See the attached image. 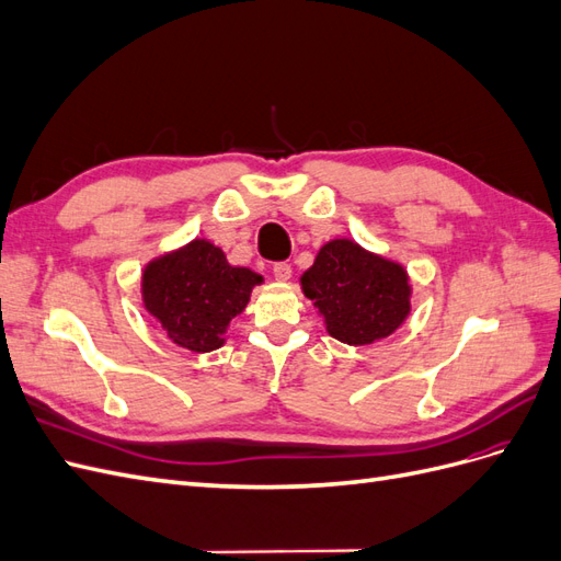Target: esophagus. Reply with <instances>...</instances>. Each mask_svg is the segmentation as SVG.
Masks as SVG:
<instances>
[{
	"label": "esophagus",
	"mask_w": 561,
	"mask_h": 561,
	"mask_svg": "<svg viewBox=\"0 0 561 561\" xmlns=\"http://www.w3.org/2000/svg\"><path fill=\"white\" fill-rule=\"evenodd\" d=\"M274 276H276V280L287 283V280L293 278V266L287 264V262H278V264H274Z\"/></svg>",
	"instance_id": "34e87169"
}]
</instances>
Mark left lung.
I'll return each instance as SVG.
<instances>
[{
    "mask_svg": "<svg viewBox=\"0 0 561 561\" xmlns=\"http://www.w3.org/2000/svg\"><path fill=\"white\" fill-rule=\"evenodd\" d=\"M299 283L330 336L348 346L390 336L412 311V285L404 266L351 239L322 245Z\"/></svg>",
    "mask_w": 561,
    "mask_h": 561,
    "instance_id": "left-lung-1",
    "label": "left lung"
}]
</instances>
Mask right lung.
I'll return each mask as SVG.
<instances>
[{
    "instance_id": "1",
    "label": "right lung",
    "mask_w": 561,
    "mask_h": 561,
    "mask_svg": "<svg viewBox=\"0 0 561 561\" xmlns=\"http://www.w3.org/2000/svg\"><path fill=\"white\" fill-rule=\"evenodd\" d=\"M262 283L254 271L231 266L222 248L194 239L145 266L142 304L173 344L208 353L225 344L229 322Z\"/></svg>"
}]
</instances>
